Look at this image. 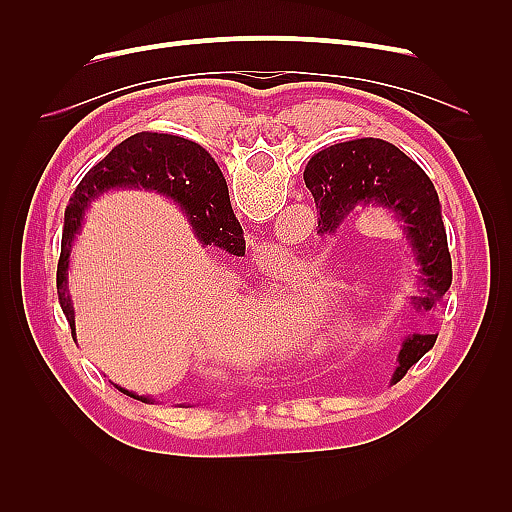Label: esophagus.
I'll return each mask as SVG.
<instances>
[{
	"label": "esophagus",
	"mask_w": 512,
	"mask_h": 512,
	"mask_svg": "<svg viewBox=\"0 0 512 512\" xmlns=\"http://www.w3.org/2000/svg\"><path fill=\"white\" fill-rule=\"evenodd\" d=\"M277 250H280V247L273 245V243H262L260 250H258V256H260L262 260H277V258H275V256H277Z\"/></svg>",
	"instance_id": "obj_1"
}]
</instances>
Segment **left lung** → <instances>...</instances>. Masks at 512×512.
I'll use <instances>...</instances> for the list:
<instances>
[{
	"mask_svg": "<svg viewBox=\"0 0 512 512\" xmlns=\"http://www.w3.org/2000/svg\"><path fill=\"white\" fill-rule=\"evenodd\" d=\"M303 179L320 211V235H335L359 209H382L399 224L416 265L418 294L410 303L416 312H431L451 288L453 269L440 200L425 170L380 138H354L314 153ZM436 337L412 333L401 342L393 384L436 344Z\"/></svg>",
	"mask_w": 512,
	"mask_h": 512,
	"instance_id": "1",
	"label": "left lung"
}]
</instances>
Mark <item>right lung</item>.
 I'll return each mask as SVG.
<instances>
[{"label":"right lung","mask_w":512,"mask_h":512,"mask_svg":"<svg viewBox=\"0 0 512 512\" xmlns=\"http://www.w3.org/2000/svg\"><path fill=\"white\" fill-rule=\"evenodd\" d=\"M111 190H145L173 200L188 218L194 237L203 247H220L232 256L245 254L243 228L230 207L226 179L211 153L198 143L175 134H134L89 170L79 188L74 190L66 209L57 265V294L68 318L72 339H76L74 305L68 286L72 247L76 237L81 235L91 203ZM115 386L121 393L141 399L145 404L153 401L149 395H138L119 384Z\"/></svg>","instance_id":"obj_1"}]
</instances>
